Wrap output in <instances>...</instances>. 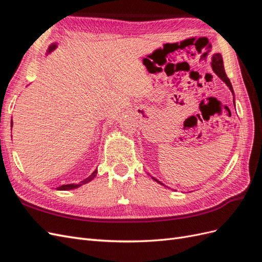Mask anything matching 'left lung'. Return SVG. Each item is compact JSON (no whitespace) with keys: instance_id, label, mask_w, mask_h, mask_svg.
Returning <instances> with one entry per match:
<instances>
[{"instance_id":"left-lung-1","label":"left lung","mask_w":262,"mask_h":262,"mask_svg":"<svg viewBox=\"0 0 262 262\" xmlns=\"http://www.w3.org/2000/svg\"><path fill=\"white\" fill-rule=\"evenodd\" d=\"M211 66H212V69H213V71H214V73H215V74L221 78L222 81L225 82V84L228 86V89L231 90L232 94L234 95V91H233V86H232V84H231V81L228 80V77H227V75H226V73H225L224 64H223V59H222L221 53L213 54ZM152 178H153L155 181H157L158 184H161V185L164 186V184H162V182H161L160 180H157V179L154 178V177H152Z\"/></svg>"}]
</instances>
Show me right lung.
Returning <instances> with one entry per match:
<instances>
[{"instance_id": "add662e5", "label": "right lung", "mask_w": 262, "mask_h": 262, "mask_svg": "<svg viewBox=\"0 0 262 262\" xmlns=\"http://www.w3.org/2000/svg\"><path fill=\"white\" fill-rule=\"evenodd\" d=\"M55 48H57V45L55 43H52L50 47H49V49H48V51H47V54L48 53H50V52H52ZM11 124H13V122L11 121ZM12 126V125H11ZM96 173H97V170H95L92 175L90 176V177H87L86 179H84V180H82L81 182H78V184H69V185H62V186H60V187H58L57 189L58 190H71V189H75V188H78V187H81V186H83V185H85V184H87V182H90L91 180H93L94 179V177L96 176Z\"/></svg>"}]
</instances>
